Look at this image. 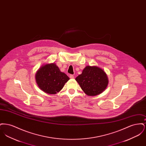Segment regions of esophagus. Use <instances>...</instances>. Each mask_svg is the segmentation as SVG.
I'll use <instances>...</instances> for the list:
<instances>
[{
    "label": "esophagus",
    "mask_w": 146,
    "mask_h": 146,
    "mask_svg": "<svg viewBox=\"0 0 146 146\" xmlns=\"http://www.w3.org/2000/svg\"><path fill=\"white\" fill-rule=\"evenodd\" d=\"M70 79H74V76L73 75H70Z\"/></svg>",
    "instance_id": "obj_1"
}]
</instances>
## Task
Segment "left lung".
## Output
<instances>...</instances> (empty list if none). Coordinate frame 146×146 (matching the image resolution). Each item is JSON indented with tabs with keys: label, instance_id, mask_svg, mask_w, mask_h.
Masks as SVG:
<instances>
[{
	"label": "left lung",
	"instance_id": "obj_1",
	"mask_svg": "<svg viewBox=\"0 0 146 146\" xmlns=\"http://www.w3.org/2000/svg\"><path fill=\"white\" fill-rule=\"evenodd\" d=\"M76 80L84 93L90 96L102 93L108 84V78L105 72L96 66H86Z\"/></svg>",
	"mask_w": 146,
	"mask_h": 146
}]
</instances>
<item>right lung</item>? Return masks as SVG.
Listing matches in <instances>:
<instances>
[{"label": "right lung", "mask_w": 146, "mask_h": 146, "mask_svg": "<svg viewBox=\"0 0 146 146\" xmlns=\"http://www.w3.org/2000/svg\"><path fill=\"white\" fill-rule=\"evenodd\" d=\"M70 78L61 72L55 63L42 66L35 74V80L41 90L48 94H56L62 89Z\"/></svg>", "instance_id": "add662e5"}]
</instances>
